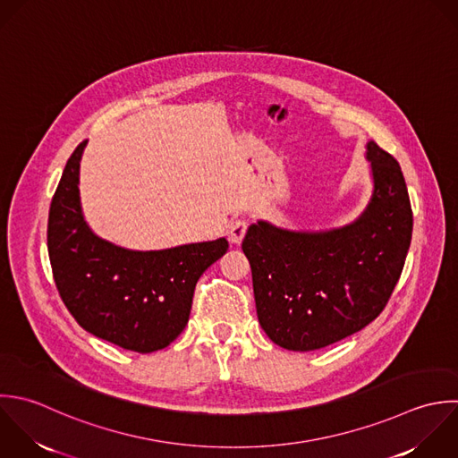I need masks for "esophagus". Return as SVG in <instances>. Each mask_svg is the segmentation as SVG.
Wrapping results in <instances>:
<instances>
[{"label": "esophagus", "mask_w": 458, "mask_h": 458, "mask_svg": "<svg viewBox=\"0 0 458 458\" xmlns=\"http://www.w3.org/2000/svg\"><path fill=\"white\" fill-rule=\"evenodd\" d=\"M246 230H248V221L246 219H235L232 225H230V230H228V239L233 242V244H241L244 235H246Z\"/></svg>", "instance_id": "34e87169"}]
</instances>
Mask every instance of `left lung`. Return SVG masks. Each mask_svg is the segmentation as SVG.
<instances>
[{"label": "left lung", "mask_w": 458, "mask_h": 458, "mask_svg": "<svg viewBox=\"0 0 458 458\" xmlns=\"http://www.w3.org/2000/svg\"><path fill=\"white\" fill-rule=\"evenodd\" d=\"M373 192L341 228L294 232L257 221L242 251L257 316L267 337L291 352L330 346L375 321L387 305L412 239V208L400 164L366 144Z\"/></svg>", "instance_id": "1"}]
</instances>
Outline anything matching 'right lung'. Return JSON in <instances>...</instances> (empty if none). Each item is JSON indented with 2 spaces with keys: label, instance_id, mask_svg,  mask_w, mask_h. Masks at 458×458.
<instances>
[{
  "label": "right lung",
  "instance_id": "right-lung-1",
  "mask_svg": "<svg viewBox=\"0 0 458 458\" xmlns=\"http://www.w3.org/2000/svg\"><path fill=\"white\" fill-rule=\"evenodd\" d=\"M85 144L67 160L49 207L47 253L58 294L89 334L137 353L162 350L183 332L194 287L228 241L135 251L98 237L80 203Z\"/></svg>",
  "mask_w": 458,
  "mask_h": 458
}]
</instances>
